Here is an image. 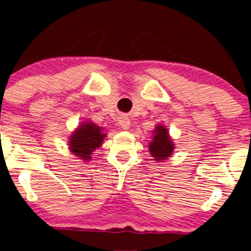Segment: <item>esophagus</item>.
<instances>
[{
  "label": "esophagus",
  "instance_id": "34e87169",
  "mask_svg": "<svg viewBox=\"0 0 251 251\" xmlns=\"http://www.w3.org/2000/svg\"><path fill=\"white\" fill-rule=\"evenodd\" d=\"M119 125L123 129H128L129 126H131V122H129L128 117L123 116L119 118Z\"/></svg>",
  "mask_w": 251,
  "mask_h": 251
}]
</instances>
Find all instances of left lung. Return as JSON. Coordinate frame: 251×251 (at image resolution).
Returning <instances> with one entry per match:
<instances>
[{"instance_id": "obj_1", "label": "left lung", "mask_w": 251, "mask_h": 251, "mask_svg": "<svg viewBox=\"0 0 251 251\" xmlns=\"http://www.w3.org/2000/svg\"><path fill=\"white\" fill-rule=\"evenodd\" d=\"M152 141L149 143V152L155 160H165L171 157L175 150V143L170 138L168 129L165 126L157 125L152 132Z\"/></svg>"}]
</instances>
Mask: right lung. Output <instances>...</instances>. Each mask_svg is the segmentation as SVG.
<instances>
[{
	"label": "right lung",
	"mask_w": 251,
	"mask_h": 251,
	"mask_svg": "<svg viewBox=\"0 0 251 251\" xmlns=\"http://www.w3.org/2000/svg\"><path fill=\"white\" fill-rule=\"evenodd\" d=\"M105 135L103 128L94 123L86 122L80 124L78 128L70 136V150L73 155L87 162L92 158V152L101 147Z\"/></svg>",
	"instance_id": "add662e5"
}]
</instances>
